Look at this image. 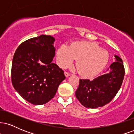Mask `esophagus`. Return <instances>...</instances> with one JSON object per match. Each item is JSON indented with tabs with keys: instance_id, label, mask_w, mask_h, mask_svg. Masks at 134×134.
I'll use <instances>...</instances> for the list:
<instances>
[{
	"instance_id": "1",
	"label": "esophagus",
	"mask_w": 134,
	"mask_h": 134,
	"mask_svg": "<svg viewBox=\"0 0 134 134\" xmlns=\"http://www.w3.org/2000/svg\"><path fill=\"white\" fill-rule=\"evenodd\" d=\"M64 75H65V76L66 77H68L69 76H70V74L69 73V72H64Z\"/></svg>"
}]
</instances>
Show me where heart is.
<instances>
[{"label": "heart", "mask_w": 134, "mask_h": 134, "mask_svg": "<svg viewBox=\"0 0 134 134\" xmlns=\"http://www.w3.org/2000/svg\"><path fill=\"white\" fill-rule=\"evenodd\" d=\"M57 60L61 68L70 67L76 59V67L84 77L92 78L103 70L109 60V53L92 42H75L67 47L62 44L57 52Z\"/></svg>", "instance_id": "obj_1"}]
</instances>
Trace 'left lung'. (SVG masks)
<instances>
[{
	"mask_svg": "<svg viewBox=\"0 0 134 134\" xmlns=\"http://www.w3.org/2000/svg\"><path fill=\"white\" fill-rule=\"evenodd\" d=\"M116 61L112 63L107 72L93 81L80 79L76 91L77 99L84 107L97 108L111 101L120 89L125 75L122 60L115 55Z\"/></svg>",
	"mask_w": 134,
	"mask_h": 134,
	"instance_id": "obj_1",
	"label": "left lung"
}]
</instances>
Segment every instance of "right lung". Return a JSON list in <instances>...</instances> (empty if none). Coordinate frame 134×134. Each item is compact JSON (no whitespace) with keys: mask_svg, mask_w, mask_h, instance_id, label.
<instances>
[{"mask_svg":"<svg viewBox=\"0 0 134 134\" xmlns=\"http://www.w3.org/2000/svg\"><path fill=\"white\" fill-rule=\"evenodd\" d=\"M53 36L41 35L17 48L12 64V83L25 100L35 105L47 103L55 96L64 72L52 62L55 54Z\"/></svg>","mask_w":134,"mask_h":134,"instance_id":"add662e5","label":"right lung"}]
</instances>
